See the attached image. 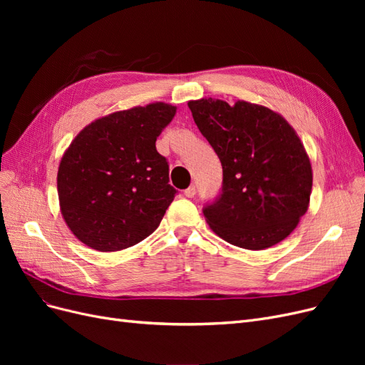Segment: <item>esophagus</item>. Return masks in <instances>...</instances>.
Segmentation results:
<instances>
[{"label":"esophagus","instance_id":"obj_1","mask_svg":"<svg viewBox=\"0 0 365 365\" xmlns=\"http://www.w3.org/2000/svg\"><path fill=\"white\" fill-rule=\"evenodd\" d=\"M184 195H185L187 197H193V196L196 195V187H195V185H190L189 189L184 190Z\"/></svg>","mask_w":365,"mask_h":365}]
</instances>
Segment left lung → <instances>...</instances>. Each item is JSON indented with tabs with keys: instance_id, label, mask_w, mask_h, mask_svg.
Returning <instances> with one entry per match:
<instances>
[{
	"instance_id": "1",
	"label": "left lung",
	"mask_w": 365,
	"mask_h": 365,
	"mask_svg": "<svg viewBox=\"0 0 365 365\" xmlns=\"http://www.w3.org/2000/svg\"><path fill=\"white\" fill-rule=\"evenodd\" d=\"M193 120L222 164V187L202 213L228 244L264 250L288 237L307 212L312 169L291 125L248 102H189Z\"/></svg>"
}]
</instances>
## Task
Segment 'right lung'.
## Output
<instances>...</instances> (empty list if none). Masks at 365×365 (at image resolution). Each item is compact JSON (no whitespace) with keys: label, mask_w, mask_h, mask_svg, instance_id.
<instances>
[{"label":"right lung","mask_w":365,"mask_h":365,"mask_svg":"<svg viewBox=\"0 0 365 365\" xmlns=\"http://www.w3.org/2000/svg\"><path fill=\"white\" fill-rule=\"evenodd\" d=\"M176 108L152 103L88 125L63 153L61 212L73 235L97 251H120L155 231L176 190L155 141Z\"/></svg>","instance_id":"obj_1"}]
</instances>
